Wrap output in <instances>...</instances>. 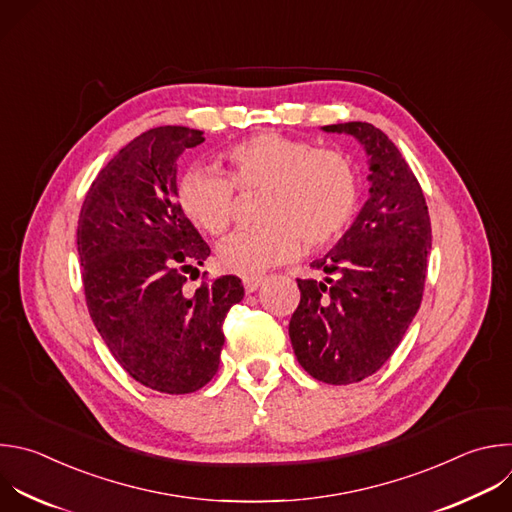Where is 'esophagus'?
<instances>
[{
    "mask_svg": "<svg viewBox=\"0 0 512 512\" xmlns=\"http://www.w3.org/2000/svg\"><path fill=\"white\" fill-rule=\"evenodd\" d=\"M263 277L261 275H251V277H243V285H245V291L247 293H253L257 291L261 285H263Z\"/></svg>",
    "mask_w": 512,
    "mask_h": 512,
    "instance_id": "obj_1",
    "label": "esophagus"
}]
</instances>
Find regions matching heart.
Here are the masks:
<instances>
[{"label":"heart","mask_w":512,"mask_h":512,"mask_svg":"<svg viewBox=\"0 0 512 512\" xmlns=\"http://www.w3.org/2000/svg\"><path fill=\"white\" fill-rule=\"evenodd\" d=\"M225 173L193 166L179 181V203L203 231L221 237L235 219L237 192L263 191L255 229L219 247V265L237 275H259L293 259L301 241L321 249L346 231L358 209V173L339 150L277 132L255 134L223 154Z\"/></svg>","instance_id":"obj_1"}]
</instances>
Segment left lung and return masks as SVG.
I'll use <instances>...</instances> for the list:
<instances>
[{
    "instance_id": "left-lung-1",
    "label": "left lung",
    "mask_w": 512,
    "mask_h": 512,
    "mask_svg": "<svg viewBox=\"0 0 512 512\" xmlns=\"http://www.w3.org/2000/svg\"><path fill=\"white\" fill-rule=\"evenodd\" d=\"M356 136L370 156V199L350 231L297 279L301 299L289 321L301 368L346 386L376 374L396 352L424 293L432 227L426 199L396 144L368 122L323 126Z\"/></svg>"
}]
</instances>
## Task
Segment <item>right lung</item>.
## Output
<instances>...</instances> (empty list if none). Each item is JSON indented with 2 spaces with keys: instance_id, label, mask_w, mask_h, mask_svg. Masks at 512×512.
<instances>
[{
  "instance_id": "add662e5",
  "label": "right lung",
  "mask_w": 512,
  "mask_h": 512,
  "mask_svg": "<svg viewBox=\"0 0 512 512\" xmlns=\"http://www.w3.org/2000/svg\"><path fill=\"white\" fill-rule=\"evenodd\" d=\"M201 130L158 126L130 140L94 179L78 219L90 317L114 360L142 386L191 394L213 380L223 323L245 295L235 275H187L211 255L177 201V160Z\"/></svg>"
}]
</instances>
